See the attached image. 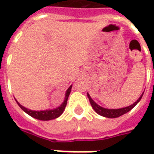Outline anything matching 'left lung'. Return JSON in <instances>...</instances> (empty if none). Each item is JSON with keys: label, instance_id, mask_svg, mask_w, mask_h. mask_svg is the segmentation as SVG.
Here are the masks:
<instances>
[{"label": "left lung", "instance_id": "obj_1", "mask_svg": "<svg viewBox=\"0 0 154 154\" xmlns=\"http://www.w3.org/2000/svg\"><path fill=\"white\" fill-rule=\"evenodd\" d=\"M143 93L144 92H143V94H142L141 95H140V97L138 98V100H137L136 102H134L133 104H131V105H129V106L128 107H124V108H121V109H105V108H103V107H101L100 105H99L98 103H95V102L92 100V98L90 97L89 93H87V96L89 98L91 106H92L94 110L96 112L97 114H100L101 116H103V117L109 118V119H114V118L120 117L122 115H124V114L128 113V111H130V110H131L140 101V100L142 99V97H143Z\"/></svg>", "mask_w": 154, "mask_h": 154}]
</instances>
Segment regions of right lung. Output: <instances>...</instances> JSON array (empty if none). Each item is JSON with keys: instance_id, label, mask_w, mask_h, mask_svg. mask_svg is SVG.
Instances as JSON below:
<instances>
[{"instance_id": "obj_1", "label": "right lung", "mask_w": 154, "mask_h": 154, "mask_svg": "<svg viewBox=\"0 0 154 154\" xmlns=\"http://www.w3.org/2000/svg\"><path fill=\"white\" fill-rule=\"evenodd\" d=\"M72 85H70L68 88V89L66 90L65 95V100L63 101V103L60 105L57 108L55 109H46V110H40V111H35V110H30L29 109H26V107L22 106L20 103H19V102L16 100V103H18V105L20 107V109L26 112L27 114H29L31 117L35 118L36 119H39V120H43V121H47V120H51V119H54L56 118L60 117L64 110H65V107H66V104H67V100H68L69 95L70 94V91H71Z\"/></svg>"}]
</instances>
